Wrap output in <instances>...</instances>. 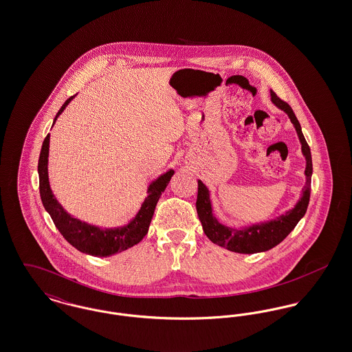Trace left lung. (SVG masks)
<instances>
[{
	"label": "left lung",
	"instance_id": "1",
	"mask_svg": "<svg viewBox=\"0 0 352 352\" xmlns=\"http://www.w3.org/2000/svg\"><path fill=\"white\" fill-rule=\"evenodd\" d=\"M272 102L283 109L287 113L290 121L293 122L298 138L301 141L302 153L306 158V184L302 191L301 199L296 204L294 208L287 211L284 215L273 219L270 221L253 224L251 227H245L243 230L230 228L220 224L218 219L212 214V207L210 201L208 188L198 181V198H197V212L201 220V227L206 236L220 247L236 252V253H257L272 250L277 244H280L287 234H290L297 223L301 220L302 217L306 214L309 201H310V191H311V174H313V162H311V153L310 148L302 133L301 125L296 118L293 109L286 101L281 100L276 92L270 89Z\"/></svg>",
	"mask_w": 352,
	"mask_h": 352
}]
</instances>
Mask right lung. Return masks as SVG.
I'll use <instances>...</instances> for the list:
<instances>
[{"label": "right lung", "instance_id": "add662e5", "mask_svg": "<svg viewBox=\"0 0 352 352\" xmlns=\"http://www.w3.org/2000/svg\"><path fill=\"white\" fill-rule=\"evenodd\" d=\"M75 98H68L66 102L62 105L59 112L54 118V124L59 115L65 111L68 102ZM52 124V125H54ZM49 146H50V134L46 135L42 149L38 160V174H39V194L43 203L45 210L50 214L51 219L59 232L68 243L75 247L78 251L83 252L96 257H107L112 256L118 252L125 251L138 244L144 236L148 234L151 218L160 199L161 194L165 191L174 170H168L155 181H153L148 187V197L142 203L140 211L126 226L118 228H100L96 226L87 224L79 219L72 218L66 210L59 204L54 197L49 184V173H47V162H49Z\"/></svg>", "mask_w": 352, "mask_h": 352}]
</instances>
